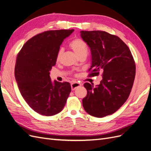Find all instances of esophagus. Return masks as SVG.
<instances>
[{"label": "esophagus", "instance_id": "1", "mask_svg": "<svg viewBox=\"0 0 151 151\" xmlns=\"http://www.w3.org/2000/svg\"><path fill=\"white\" fill-rule=\"evenodd\" d=\"M82 85L80 83H78V82H75V83H73L71 84V90H75V89H76L77 88H78L80 86H81Z\"/></svg>", "mask_w": 151, "mask_h": 151}]
</instances>
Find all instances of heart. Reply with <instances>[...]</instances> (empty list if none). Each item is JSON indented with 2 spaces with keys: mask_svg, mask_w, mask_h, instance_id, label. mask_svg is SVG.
Wrapping results in <instances>:
<instances>
[{
  "mask_svg": "<svg viewBox=\"0 0 151 151\" xmlns=\"http://www.w3.org/2000/svg\"><path fill=\"white\" fill-rule=\"evenodd\" d=\"M70 47L73 50L75 53L76 54L78 57L81 55H86L88 52V48L86 43L82 40L81 39L76 38L74 39L70 43ZM62 50L60 49L57 54V60L58 61L61 57V55H62Z\"/></svg>",
  "mask_w": 151,
  "mask_h": 151,
  "instance_id": "1",
  "label": "heart"
}]
</instances>
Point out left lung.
Wrapping results in <instances>:
<instances>
[{"instance_id":"left-lung-1","label":"left lung","mask_w":151,"mask_h":151,"mask_svg":"<svg viewBox=\"0 0 151 151\" xmlns=\"http://www.w3.org/2000/svg\"><path fill=\"white\" fill-rule=\"evenodd\" d=\"M90 47L93 69L91 76L102 73L100 84L86 83L87 95L82 100L86 112L97 118L112 114L129 96L136 75L134 60L129 48L121 38L104 31L80 32Z\"/></svg>"}]
</instances>
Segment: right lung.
Returning <instances> with one entry per match:
<instances>
[{
  "label": "right lung",
  "instance_id": "1",
  "mask_svg": "<svg viewBox=\"0 0 151 151\" xmlns=\"http://www.w3.org/2000/svg\"><path fill=\"white\" fill-rule=\"evenodd\" d=\"M74 30H49L33 37L22 47L16 59L15 77L22 97L41 115L61 112L71 92L68 82L52 81L50 71L55 66L60 47Z\"/></svg>",
  "mask_w": 151,
  "mask_h": 151
}]
</instances>
